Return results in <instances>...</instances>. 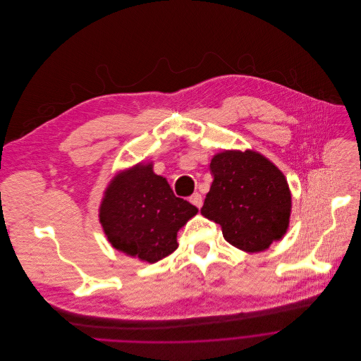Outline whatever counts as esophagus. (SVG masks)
Instances as JSON below:
<instances>
[{
    "label": "esophagus",
    "mask_w": 361,
    "mask_h": 361,
    "mask_svg": "<svg viewBox=\"0 0 361 361\" xmlns=\"http://www.w3.org/2000/svg\"><path fill=\"white\" fill-rule=\"evenodd\" d=\"M189 202H190L192 204H195L196 207H202V204H203V199H202L200 193H193V195L189 197Z\"/></svg>",
    "instance_id": "esophagus-1"
}]
</instances>
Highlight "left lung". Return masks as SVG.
Here are the masks:
<instances>
[{
  "label": "left lung",
  "mask_w": 361,
  "mask_h": 361,
  "mask_svg": "<svg viewBox=\"0 0 361 361\" xmlns=\"http://www.w3.org/2000/svg\"><path fill=\"white\" fill-rule=\"evenodd\" d=\"M213 182L200 213L245 252H262L289 226L292 195L283 173L253 151H225L210 162Z\"/></svg>",
  "instance_id": "obj_1"
}]
</instances>
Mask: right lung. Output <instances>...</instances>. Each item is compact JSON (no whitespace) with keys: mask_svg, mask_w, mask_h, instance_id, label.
Instances as JSON below:
<instances>
[{"mask_svg":"<svg viewBox=\"0 0 361 361\" xmlns=\"http://www.w3.org/2000/svg\"><path fill=\"white\" fill-rule=\"evenodd\" d=\"M197 213L175 196L152 165H136L118 175L105 192L99 221L109 243L130 256L155 263L178 247V231Z\"/></svg>","mask_w":361,"mask_h":361,"instance_id":"right-lung-1","label":"right lung"}]
</instances>
